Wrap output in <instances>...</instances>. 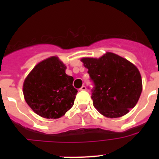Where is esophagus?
<instances>
[{
  "label": "esophagus",
  "instance_id": "34e87169",
  "mask_svg": "<svg viewBox=\"0 0 159 159\" xmlns=\"http://www.w3.org/2000/svg\"><path fill=\"white\" fill-rule=\"evenodd\" d=\"M86 90H87V88L84 86H84L81 87L80 88V91H86Z\"/></svg>",
  "mask_w": 159,
  "mask_h": 159
}]
</instances>
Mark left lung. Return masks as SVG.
Returning <instances> with one entry per match:
<instances>
[{
  "instance_id": "left-lung-1",
  "label": "left lung",
  "mask_w": 159,
  "mask_h": 159,
  "mask_svg": "<svg viewBox=\"0 0 159 159\" xmlns=\"http://www.w3.org/2000/svg\"><path fill=\"white\" fill-rule=\"evenodd\" d=\"M81 61L94 84L93 105L102 116L121 117L135 106L143 86L139 71L134 64L111 52Z\"/></svg>"
}]
</instances>
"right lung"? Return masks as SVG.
Returning <instances> with one entry per match:
<instances>
[{
  "instance_id": "obj_1",
  "label": "right lung",
  "mask_w": 159,
  "mask_h": 159,
  "mask_svg": "<svg viewBox=\"0 0 159 159\" xmlns=\"http://www.w3.org/2000/svg\"><path fill=\"white\" fill-rule=\"evenodd\" d=\"M65 69V65L52 57L39 63L25 79V101L38 116L58 119L74 104L78 91L72 85L74 79L66 74Z\"/></svg>"
}]
</instances>
